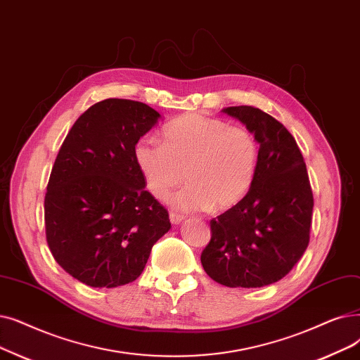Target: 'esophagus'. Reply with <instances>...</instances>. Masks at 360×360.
I'll return each instance as SVG.
<instances>
[{
  "instance_id": "34e87169",
  "label": "esophagus",
  "mask_w": 360,
  "mask_h": 360,
  "mask_svg": "<svg viewBox=\"0 0 360 360\" xmlns=\"http://www.w3.org/2000/svg\"><path fill=\"white\" fill-rule=\"evenodd\" d=\"M169 219H170L172 225H179V224L184 221V216H181V214H178V213H170V214H169Z\"/></svg>"
}]
</instances>
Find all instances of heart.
<instances>
[{
  "label": "heart",
  "mask_w": 360,
  "mask_h": 360,
  "mask_svg": "<svg viewBox=\"0 0 360 360\" xmlns=\"http://www.w3.org/2000/svg\"><path fill=\"white\" fill-rule=\"evenodd\" d=\"M160 144L153 136L139 138L134 159L148 191L165 200L185 178L188 185L170 197L179 212L231 209L253 184L259 146L255 135L221 119L185 115L169 123Z\"/></svg>",
  "instance_id": "heart-1"
}]
</instances>
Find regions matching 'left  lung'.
<instances>
[{
    "mask_svg": "<svg viewBox=\"0 0 360 360\" xmlns=\"http://www.w3.org/2000/svg\"><path fill=\"white\" fill-rule=\"evenodd\" d=\"M240 120L259 144L257 167L245 197L210 221L201 264L216 283L259 288L284 278L309 244L314 194L294 136L252 105L222 110Z\"/></svg>",
    "mask_w": 360,
    "mask_h": 360,
    "instance_id": "8db88e82",
    "label": "left lung"
}]
</instances>
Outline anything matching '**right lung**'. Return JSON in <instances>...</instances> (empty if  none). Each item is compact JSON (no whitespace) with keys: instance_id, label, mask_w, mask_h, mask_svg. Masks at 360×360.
Returning a JSON list of instances; mask_svg holds the SVG:
<instances>
[{"instance_id":"1","label":"right lung","mask_w":360,"mask_h":360,"mask_svg":"<svg viewBox=\"0 0 360 360\" xmlns=\"http://www.w3.org/2000/svg\"><path fill=\"white\" fill-rule=\"evenodd\" d=\"M160 117L144 103L107 98L75 122L57 154L44 201L46 243L85 285L132 283L170 229L134 159L136 141Z\"/></svg>"}]
</instances>
